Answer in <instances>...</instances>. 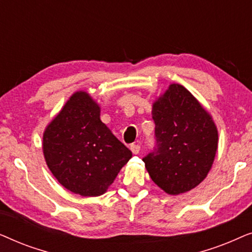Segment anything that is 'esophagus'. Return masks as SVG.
I'll list each match as a JSON object with an SVG mask.
<instances>
[{
    "mask_svg": "<svg viewBox=\"0 0 252 252\" xmlns=\"http://www.w3.org/2000/svg\"><path fill=\"white\" fill-rule=\"evenodd\" d=\"M130 150H132V153L134 155H136V154L140 153L141 147L139 146V144H132V146H130Z\"/></svg>",
    "mask_w": 252,
    "mask_h": 252,
    "instance_id": "obj_1",
    "label": "esophagus"
}]
</instances>
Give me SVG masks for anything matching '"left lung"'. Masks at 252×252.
<instances>
[{"mask_svg":"<svg viewBox=\"0 0 252 252\" xmlns=\"http://www.w3.org/2000/svg\"><path fill=\"white\" fill-rule=\"evenodd\" d=\"M156 144L142 158L150 178L170 195L186 192L208 175L218 147L211 117L181 85L154 104Z\"/></svg>","mask_w":252,"mask_h":252,"instance_id":"obj_1","label":"left lung"}]
</instances>
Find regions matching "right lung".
<instances>
[{"label": "right lung", "mask_w": 252, "mask_h": 252, "mask_svg": "<svg viewBox=\"0 0 252 252\" xmlns=\"http://www.w3.org/2000/svg\"><path fill=\"white\" fill-rule=\"evenodd\" d=\"M47 165L58 182L81 196H99L132 157V151L99 119L85 92L71 96L43 135Z\"/></svg>", "instance_id": "add662e5"}]
</instances>
